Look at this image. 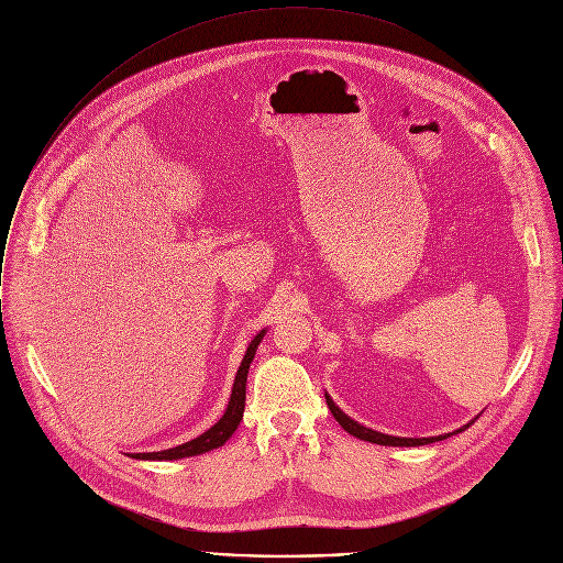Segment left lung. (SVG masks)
<instances>
[{"label":"left lung","instance_id":"left-lung-1","mask_svg":"<svg viewBox=\"0 0 563 563\" xmlns=\"http://www.w3.org/2000/svg\"><path fill=\"white\" fill-rule=\"evenodd\" d=\"M325 398H328V408L332 410V415H334V419L341 423V428H343L345 432H350L352 437L361 439V441H369V443H376V445H394V448H415V445H428V443H434V441H443V439L450 437V434H439V437H428V439L389 437V434H383V432H376V430H369V428L356 423L354 419H350V417L334 404V400H332L328 394H325ZM456 432H461V430H456Z\"/></svg>","mask_w":563,"mask_h":563}]
</instances>
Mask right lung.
<instances>
[{
	"label": "right lung",
	"mask_w": 563,
	"mask_h": 563,
	"mask_svg": "<svg viewBox=\"0 0 563 563\" xmlns=\"http://www.w3.org/2000/svg\"><path fill=\"white\" fill-rule=\"evenodd\" d=\"M267 330H261L254 341L250 343L247 352H245V358L243 363H240L238 367V374H235V380H233V387H231V396H229V406L222 415V419L211 426L207 432H202L200 437L183 443V445H176V448H169V450H163V452H137V454H129L131 459H142V461H176V459H185V456H196V454H205L209 450H216L220 445H224L229 441V437L238 430L240 421H243V412H245V391H247V372H250V365L256 356V350L263 341Z\"/></svg>",
	"instance_id": "right-lung-1"
}]
</instances>
